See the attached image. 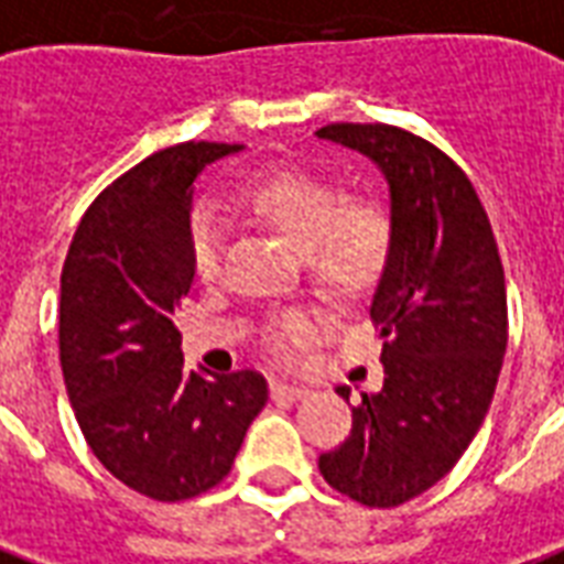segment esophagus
Masks as SVG:
<instances>
[{
	"label": "esophagus",
	"instance_id": "34e87169",
	"mask_svg": "<svg viewBox=\"0 0 564 564\" xmlns=\"http://www.w3.org/2000/svg\"><path fill=\"white\" fill-rule=\"evenodd\" d=\"M270 391H273L276 400H303V397L312 394V388L308 386H300V382H282V379H276V382L270 386Z\"/></svg>",
	"mask_w": 564,
	"mask_h": 564
}]
</instances>
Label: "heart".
<instances>
[{
    "instance_id": "b5f03b06",
    "label": "heart",
    "mask_w": 564,
    "mask_h": 564,
    "mask_svg": "<svg viewBox=\"0 0 564 564\" xmlns=\"http://www.w3.org/2000/svg\"><path fill=\"white\" fill-rule=\"evenodd\" d=\"M238 203L252 220L300 250L308 276L335 300L352 303L370 294L391 259V214L373 199H344L341 187L326 178L282 170L243 187ZM223 229L212 212L191 220V261L196 276L212 282L220 273ZM312 323L303 314H285L276 323L273 344L282 356L305 341Z\"/></svg>"
}]
</instances>
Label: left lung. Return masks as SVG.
<instances>
[{"instance_id": "left-lung-1", "label": "left lung", "mask_w": 564, "mask_h": 564, "mask_svg": "<svg viewBox=\"0 0 564 564\" xmlns=\"http://www.w3.org/2000/svg\"><path fill=\"white\" fill-rule=\"evenodd\" d=\"M386 176L391 259L370 296L382 388L317 468L356 503L391 509L432 488L486 421L506 352V285L477 191L430 141L382 123L317 129ZM350 400V388H335Z\"/></svg>"}]
</instances>
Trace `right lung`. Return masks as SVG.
Wrapping results in <instances>:
<instances>
[{"label": "right lung", "instance_id": "1", "mask_svg": "<svg viewBox=\"0 0 564 564\" xmlns=\"http://www.w3.org/2000/svg\"><path fill=\"white\" fill-rule=\"evenodd\" d=\"M243 143H178L132 167L90 208L61 273V370L94 456L152 500L220 482L268 379L185 370L176 312L194 285V185Z\"/></svg>", "mask_w": 564, "mask_h": 564}]
</instances>
